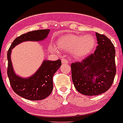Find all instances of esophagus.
Instances as JSON below:
<instances>
[{
	"mask_svg": "<svg viewBox=\"0 0 123 123\" xmlns=\"http://www.w3.org/2000/svg\"><path fill=\"white\" fill-rule=\"evenodd\" d=\"M62 63V64H68V61L66 59H64L62 58L61 59Z\"/></svg>",
	"mask_w": 123,
	"mask_h": 123,
	"instance_id": "esophagus-1",
	"label": "esophagus"
}]
</instances>
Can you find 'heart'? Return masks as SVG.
Instances as JSON below:
<instances>
[{
  "mask_svg": "<svg viewBox=\"0 0 123 123\" xmlns=\"http://www.w3.org/2000/svg\"><path fill=\"white\" fill-rule=\"evenodd\" d=\"M57 45L61 49L72 52L76 57H82L89 54L94 48L95 39L90 34L83 36L70 34L60 38ZM50 49L55 51L56 48L51 46Z\"/></svg>",
  "mask_w": 123,
  "mask_h": 123,
  "instance_id": "1",
  "label": "heart"
}]
</instances>
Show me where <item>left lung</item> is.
Masks as SVG:
<instances>
[{
    "mask_svg": "<svg viewBox=\"0 0 123 123\" xmlns=\"http://www.w3.org/2000/svg\"><path fill=\"white\" fill-rule=\"evenodd\" d=\"M98 45L94 52L81 62L72 63V80L78 92L92 96L108 90L113 83L116 67V51L104 35L95 33Z\"/></svg>",
    "mask_w": 123,
    "mask_h": 123,
    "instance_id": "obj_1",
    "label": "left lung"
}]
</instances>
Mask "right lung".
Instances as JSON below:
<instances>
[{
    "instance_id": "obj_1",
    "label": "right lung",
    "mask_w": 123,
    "mask_h": 123,
    "mask_svg": "<svg viewBox=\"0 0 123 123\" xmlns=\"http://www.w3.org/2000/svg\"><path fill=\"white\" fill-rule=\"evenodd\" d=\"M50 30H39L23 34L13 41L7 52V76L12 88L16 94L30 100H40L47 97L53 90V76L61 66L60 59L45 60L40 68L31 77L22 78L15 74L11 60V50L25 41H41L47 38Z\"/></svg>"
}]
</instances>
